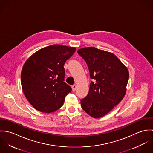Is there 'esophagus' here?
I'll return each instance as SVG.
<instances>
[{"label": "esophagus", "instance_id": "obj_1", "mask_svg": "<svg viewBox=\"0 0 153 153\" xmlns=\"http://www.w3.org/2000/svg\"><path fill=\"white\" fill-rule=\"evenodd\" d=\"M72 91H75L76 89V85L75 84L73 85L72 86Z\"/></svg>", "mask_w": 153, "mask_h": 153}]
</instances>
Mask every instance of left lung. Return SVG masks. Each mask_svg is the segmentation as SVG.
<instances>
[{
    "mask_svg": "<svg viewBox=\"0 0 153 153\" xmlns=\"http://www.w3.org/2000/svg\"><path fill=\"white\" fill-rule=\"evenodd\" d=\"M78 53L85 61L93 79L87 96L81 100L88 115L100 118L118 105L126 95L129 78L127 68L112 53L95 47L79 49Z\"/></svg>",
    "mask_w": 153,
    "mask_h": 153,
    "instance_id": "8db88e82",
    "label": "left lung"
}]
</instances>
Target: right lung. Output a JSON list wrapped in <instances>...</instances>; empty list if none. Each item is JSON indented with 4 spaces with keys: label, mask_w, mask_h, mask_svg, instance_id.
Masks as SVG:
<instances>
[{
    "label": "right lung",
    "mask_w": 153,
    "mask_h": 153,
    "mask_svg": "<svg viewBox=\"0 0 153 153\" xmlns=\"http://www.w3.org/2000/svg\"><path fill=\"white\" fill-rule=\"evenodd\" d=\"M75 47L53 45L42 48L25 62L21 85L26 98L34 108L53 112L64 104L71 87L64 82V64L75 52Z\"/></svg>",
    "instance_id": "1"
}]
</instances>
